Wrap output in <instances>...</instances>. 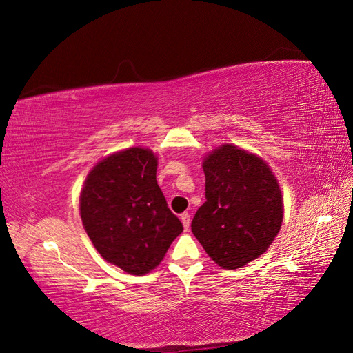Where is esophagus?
Segmentation results:
<instances>
[{
	"mask_svg": "<svg viewBox=\"0 0 353 353\" xmlns=\"http://www.w3.org/2000/svg\"><path fill=\"white\" fill-rule=\"evenodd\" d=\"M181 222H183L184 230H185V231H188V228H190V215H188L187 212H185V213H183V215H181Z\"/></svg>",
	"mask_w": 353,
	"mask_h": 353,
	"instance_id": "34e87169",
	"label": "esophagus"
}]
</instances>
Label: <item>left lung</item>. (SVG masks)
<instances>
[{
  "instance_id": "left-lung-1",
  "label": "left lung",
  "mask_w": 353,
  "mask_h": 353,
  "mask_svg": "<svg viewBox=\"0 0 353 353\" xmlns=\"http://www.w3.org/2000/svg\"><path fill=\"white\" fill-rule=\"evenodd\" d=\"M206 201L191 231L212 261L237 270L268 250L283 223L279 181L265 160L223 144L203 160Z\"/></svg>"
}]
</instances>
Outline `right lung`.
Segmentation results:
<instances>
[{"mask_svg":"<svg viewBox=\"0 0 353 353\" xmlns=\"http://www.w3.org/2000/svg\"><path fill=\"white\" fill-rule=\"evenodd\" d=\"M156 169L152 150L126 148L95 165L81 191V218L94 248L132 275L154 270L184 230L157 185Z\"/></svg>","mask_w":353,"mask_h":353,"instance_id":"add662e5","label":"right lung"}]
</instances>
